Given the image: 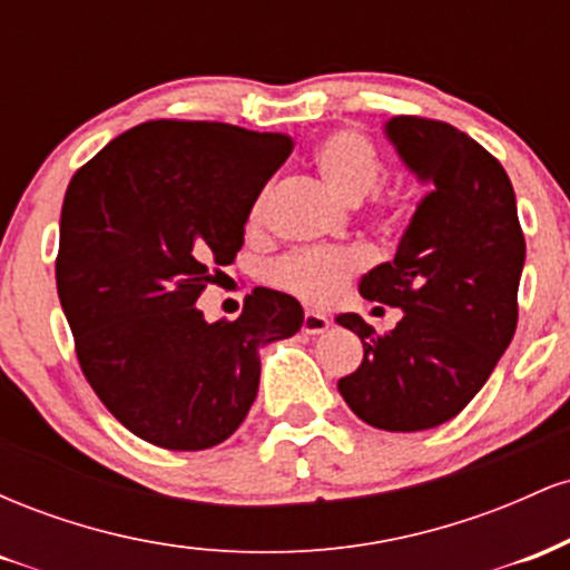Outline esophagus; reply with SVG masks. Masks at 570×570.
<instances>
[{"instance_id":"esophagus-1","label":"esophagus","mask_w":570,"mask_h":570,"mask_svg":"<svg viewBox=\"0 0 570 570\" xmlns=\"http://www.w3.org/2000/svg\"><path fill=\"white\" fill-rule=\"evenodd\" d=\"M330 316H324V313H316V311H305L303 316V332L305 335H322V332L330 330Z\"/></svg>"}]
</instances>
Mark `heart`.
<instances>
[{"instance_id":"b5f03b06","label":"heart","mask_w":570,"mask_h":570,"mask_svg":"<svg viewBox=\"0 0 570 570\" xmlns=\"http://www.w3.org/2000/svg\"><path fill=\"white\" fill-rule=\"evenodd\" d=\"M322 179L345 203H358L381 181L383 163L375 144L358 130H335L313 149ZM265 195L254 200L252 222L263 217ZM362 254L353 248H297L267 267V278L307 303H332L362 271Z\"/></svg>"}]
</instances>
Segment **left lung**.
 Instances as JSON below:
<instances>
[{
	"instance_id": "1",
	"label": "left lung",
	"mask_w": 570,
	"mask_h": 570,
	"mask_svg": "<svg viewBox=\"0 0 570 570\" xmlns=\"http://www.w3.org/2000/svg\"><path fill=\"white\" fill-rule=\"evenodd\" d=\"M383 134L429 193L394 263L358 281L362 297L399 307L402 322L377 337L356 313L337 318L364 343L337 391L370 426L423 431L466 407L512 343L525 238L512 181L472 136L423 117H391Z\"/></svg>"
}]
</instances>
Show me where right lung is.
Wrapping results in <instances>:
<instances>
[{"mask_svg":"<svg viewBox=\"0 0 570 570\" xmlns=\"http://www.w3.org/2000/svg\"><path fill=\"white\" fill-rule=\"evenodd\" d=\"M292 139L227 122H144L71 176L56 286L80 367L117 421L166 450H206L244 423L259 351L303 326V307L254 289L235 322L198 305L212 265L244 246L254 200Z\"/></svg>","mask_w":570,"mask_h":570,"instance_id":"1","label":"right lung"}]
</instances>
